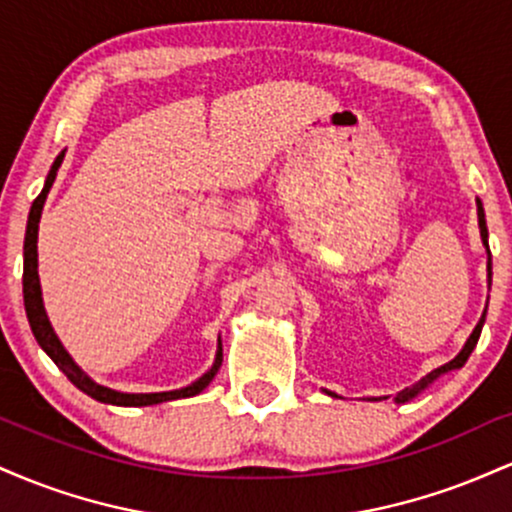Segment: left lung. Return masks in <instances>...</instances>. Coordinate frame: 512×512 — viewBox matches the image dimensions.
I'll list each match as a JSON object with an SVG mask.
<instances>
[{
  "instance_id": "8db88e82",
  "label": "left lung",
  "mask_w": 512,
  "mask_h": 512,
  "mask_svg": "<svg viewBox=\"0 0 512 512\" xmlns=\"http://www.w3.org/2000/svg\"><path fill=\"white\" fill-rule=\"evenodd\" d=\"M477 216H479V233H481V243H484L486 252H489V289H491V250H489V228H486V216H484V207H481V199H477ZM484 320H486V310H484V315H481L479 325L474 327V332H472V334H469L467 344L462 346L460 354H457L455 358H452L450 363H445V366H440V368H436V370H431V373H428L426 378H421L419 383H416V385H411V387H407V390L399 392V395L395 397V402H397V404L409 402V399H414L416 395H419L421 390H426V387L431 385L433 380H436V378H440V375H443V373H448V370H455V368H462L464 363H467L469 354H472V351H474V346H477V342H479V334H481V327H484ZM325 392H327V390H325ZM327 395L337 397V395H334V392H327Z\"/></svg>"
}]
</instances>
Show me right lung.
<instances>
[{"label": "right lung", "mask_w": 512, "mask_h": 512, "mask_svg": "<svg viewBox=\"0 0 512 512\" xmlns=\"http://www.w3.org/2000/svg\"><path fill=\"white\" fill-rule=\"evenodd\" d=\"M64 161V151L55 158L52 163L48 180H45L43 192L35 197L31 214H28V226H26V240H23V305H26V317L31 322V330L35 342L40 344V349L48 354L52 361L57 363V368L67 375L72 383L79 387L81 392H86L88 397L98 399L103 404H115V407H149V404H161V402H170V399H180V397H195L199 392L207 387L214 375L219 373L221 361H223V351H221V339H219V351H216V361L202 378L195 380L192 385L182 387V390H170V392H117L110 390V387H103L98 383H93L91 378L74 363V358L67 354L60 339H57L55 330H52L48 313H45L43 305V293H40V279H38V223H40V214H43V204L48 199V192L52 187V182L57 178V170H60Z\"/></svg>", "instance_id": "1"}]
</instances>
